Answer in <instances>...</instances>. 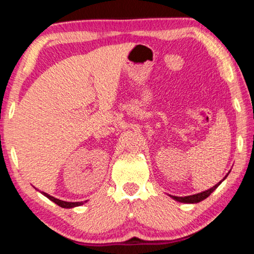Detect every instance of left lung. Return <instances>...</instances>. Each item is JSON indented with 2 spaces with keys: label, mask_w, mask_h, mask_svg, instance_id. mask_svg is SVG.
I'll use <instances>...</instances> for the list:
<instances>
[{
  "label": "left lung",
  "mask_w": 254,
  "mask_h": 254,
  "mask_svg": "<svg viewBox=\"0 0 254 254\" xmlns=\"http://www.w3.org/2000/svg\"><path fill=\"white\" fill-rule=\"evenodd\" d=\"M228 173H230V172H228ZM228 173L225 175V178H224L223 180L219 181V183L217 185H214V186L212 187V189H209L207 190H203V192H201V193L193 194V195H189V196H175V195H170V196H171V198H173L174 200H177V201H179V202H185V203H196V202H200V201H202V200H205L206 198H207L208 195H211V193L213 192V190H215V189H217L219 185H220L225 179H226Z\"/></svg>",
  "instance_id": "left-lung-1"
}]
</instances>
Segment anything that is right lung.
<instances>
[{
    "label": "right lung",
    "mask_w": 254,
    "mask_h": 254,
    "mask_svg": "<svg viewBox=\"0 0 254 254\" xmlns=\"http://www.w3.org/2000/svg\"><path fill=\"white\" fill-rule=\"evenodd\" d=\"M43 194V195L45 196H47V198H48L49 200H52L53 202H55L56 205H59L60 206V207H64V208H73V207H76V206H81V205H83L84 202L86 201H77V202H68V201H64V200H60V199H56V198H54V196H52V195H49V194H47V193H45V192H41Z\"/></svg>",
    "instance_id": "add662e5"
}]
</instances>
